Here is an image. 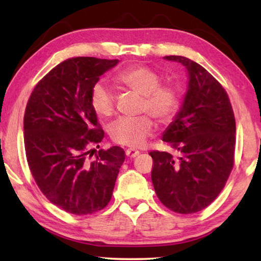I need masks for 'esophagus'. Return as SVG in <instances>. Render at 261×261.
I'll list each match as a JSON object with an SVG mask.
<instances>
[{"instance_id":"obj_1","label":"esophagus","mask_w":261,"mask_h":261,"mask_svg":"<svg viewBox=\"0 0 261 261\" xmlns=\"http://www.w3.org/2000/svg\"><path fill=\"white\" fill-rule=\"evenodd\" d=\"M125 154H126V156H129V158H136L137 155H139V151L135 148H127L125 151Z\"/></svg>"}]
</instances>
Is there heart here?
Returning <instances> with one entry per match:
<instances>
[{"label": "heart", "mask_w": 261, "mask_h": 261, "mask_svg": "<svg viewBox=\"0 0 261 261\" xmlns=\"http://www.w3.org/2000/svg\"><path fill=\"white\" fill-rule=\"evenodd\" d=\"M116 81L143 96L141 112L168 124L174 120L180 107L178 92L174 87L160 86L161 78L146 67H130L117 74ZM91 105L100 116H110L114 112V93L103 83H96L91 90ZM154 123L149 116L123 117L110 125L109 136L114 143L129 147H139L153 134Z\"/></svg>", "instance_id": "1"}]
</instances>
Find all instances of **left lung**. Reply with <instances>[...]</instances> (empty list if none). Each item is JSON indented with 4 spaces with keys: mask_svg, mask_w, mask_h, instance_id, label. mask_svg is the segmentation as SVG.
I'll use <instances>...</instances> for the list:
<instances>
[{
    "mask_svg": "<svg viewBox=\"0 0 261 261\" xmlns=\"http://www.w3.org/2000/svg\"><path fill=\"white\" fill-rule=\"evenodd\" d=\"M188 73L182 106L162 135L180 155L153 151L152 182L163 205L179 214L206 208L226 185L233 166L236 123L230 100L221 84L200 64L184 56Z\"/></svg>",
    "mask_w": 261,
    "mask_h": 261,
    "instance_id": "8db88e82",
    "label": "left lung"
}]
</instances>
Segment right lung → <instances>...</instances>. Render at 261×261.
<instances>
[{
	"mask_svg": "<svg viewBox=\"0 0 261 261\" xmlns=\"http://www.w3.org/2000/svg\"><path fill=\"white\" fill-rule=\"evenodd\" d=\"M118 62L95 57L62 62L38 83L26 106L30 170L47 199L68 213L87 215L105 208L124 162L118 146L100 149L95 160L88 161V147L99 148L105 136L92 108L91 90Z\"/></svg>",
	"mask_w": 261,
	"mask_h": 261,
	"instance_id": "right-lung-1",
	"label": "right lung"
}]
</instances>
